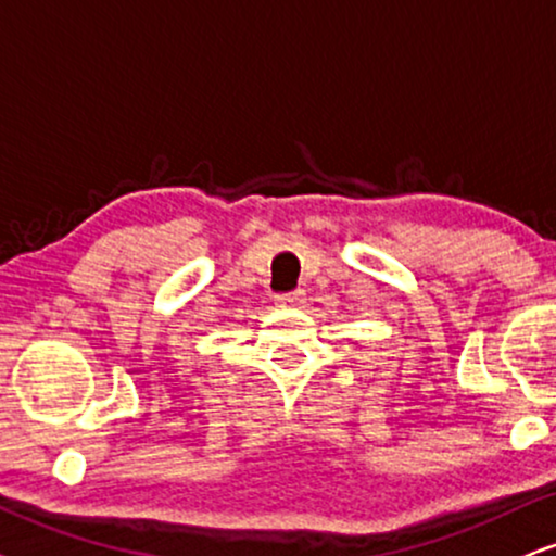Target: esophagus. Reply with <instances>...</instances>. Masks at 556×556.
<instances>
[{
  "mask_svg": "<svg viewBox=\"0 0 556 556\" xmlns=\"http://www.w3.org/2000/svg\"><path fill=\"white\" fill-rule=\"evenodd\" d=\"M302 302H305V294L302 292H287L277 298V305H282V307H298V305H302Z\"/></svg>",
  "mask_w": 556,
  "mask_h": 556,
  "instance_id": "34e87169",
  "label": "esophagus"
}]
</instances>
